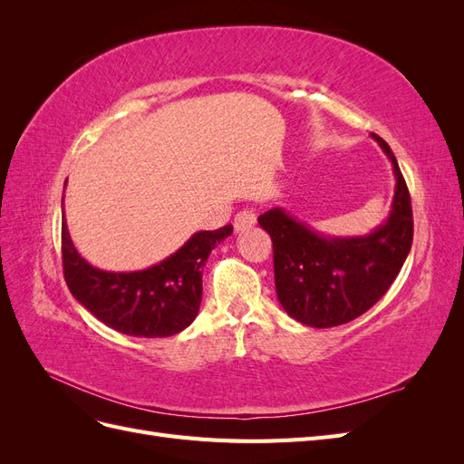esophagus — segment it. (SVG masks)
I'll return each mask as SVG.
<instances>
[{"label":"esophagus","mask_w":464,"mask_h":464,"mask_svg":"<svg viewBox=\"0 0 464 464\" xmlns=\"http://www.w3.org/2000/svg\"><path fill=\"white\" fill-rule=\"evenodd\" d=\"M256 220H257V217H256L254 210H240V213H237L236 218H234V230L236 232H246L249 228H254Z\"/></svg>","instance_id":"1"}]
</instances>
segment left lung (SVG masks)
I'll return each instance as SVG.
<instances>
[{
    "label": "left lung",
    "mask_w": 464,
    "mask_h": 464,
    "mask_svg": "<svg viewBox=\"0 0 464 464\" xmlns=\"http://www.w3.org/2000/svg\"><path fill=\"white\" fill-rule=\"evenodd\" d=\"M395 174L389 217L370 234L331 236L275 207L257 222L271 236L275 286L285 312L302 325L327 329L366 314L397 278L412 246V207L399 162L372 133Z\"/></svg>",
    "instance_id": "left-lung-1"
}]
</instances>
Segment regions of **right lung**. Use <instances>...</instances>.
Listing matches in <instances>:
<instances>
[{"label": "right lung", "mask_w": 464, "mask_h": 464, "mask_svg": "<svg viewBox=\"0 0 464 464\" xmlns=\"http://www.w3.org/2000/svg\"><path fill=\"white\" fill-rule=\"evenodd\" d=\"M67 184V179H65ZM63 205V199H62ZM232 227L195 232L170 257L141 271H102L81 257L62 218L63 276L73 298L110 329L157 339L189 327L203 296V266Z\"/></svg>", "instance_id": "right-lung-1"}]
</instances>
